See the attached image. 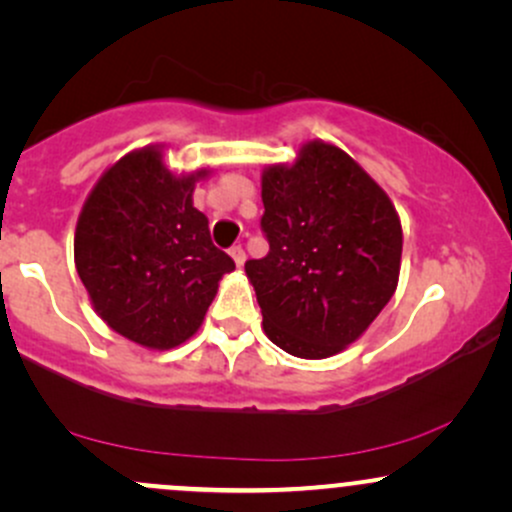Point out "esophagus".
Listing matches in <instances>:
<instances>
[{
    "label": "esophagus",
    "mask_w": 512,
    "mask_h": 512,
    "mask_svg": "<svg viewBox=\"0 0 512 512\" xmlns=\"http://www.w3.org/2000/svg\"><path fill=\"white\" fill-rule=\"evenodd\" d=\"M231 257H233V262H236V267H243V264H245V250L240 248V245L231 248Z\"/></svg>",
    "instance_id": "obj_1"
}]
</instances>
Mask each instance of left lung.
Listing matches in <instances>:
<instances>
[{
  "mask_svg": "<svg viewBox=\"0 0 512 512\" xmlns=\"http://www.w3.org/2000/svg\"><path fill=\"white\" fill-rule=\"evenodd\" d=\"M269 252L245 262L262 330L298 358L354 344L397 289L402 223L395 204L346 151L313 139L296 163L262 170Z\"/></svg>",
  "mask_w": 512,
  "mask_h": 512,
  "instance_id": "left-lung-1",
  "label": "left lung"
}]
</instances>
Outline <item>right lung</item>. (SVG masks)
Returning a JSON list of instances; mask_svg holds the SVG:
<instances>
[{
  "label": "right lung",
  "instance_id": "obj_1",
  "mask_svg": "<svg viewBox=\"0 0 512 512\" xmlns=\"http://www.w3.org/2000/svg\"><path fill=\"white\" fill-rule=\"evenodd\" d=\"M209 173H173L163 146H144L115 161L88 192L74 233L76 272L98 317L129 342L156 351L187 342L221 276L236 269L192 204Z\"/></svg>",
  "mask_w": 512,
  "mask_h": 512
}]
</instances>
